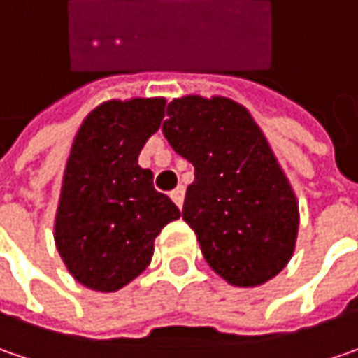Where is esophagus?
Segmentation results:
<instances>
[{
	"label": "esophagus",
	"mask_w": 358,
	"mask_h": 358,
	"mask_svg": "<svg viewBox=\"0 0 358 358\" xmlns=\"http://www.w3.org/2000/svg\"><path fill=\"white\" fill-rule=\"evenodd\" d=\"M170 198L174 200V204H176L178 208H182V204H184V188H182V186H178L176 190H172Z\"/></svg>",
	"instance_id": "esophagus-1"
}]
</instances>
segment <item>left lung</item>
I'll use <instances>...</instances> for the list:
<instances>
[{"mask_svg": "<svg viewBox=\"0 0 358 358\" xmlns=\"http://www.w3.org/2000/svg\"><path fill=\"white\" fill-rule=\"evenodd\" d=\"M166 114L168 144L196 170L182 218L208 266L232 287L268 282L294 255L301 214L264 132L226 96L174 98Z\"/></svg>", "mask_w": 358, "mask_h": 358, "instance_id": "obj_1", "label": "left lung"}]
</instances>
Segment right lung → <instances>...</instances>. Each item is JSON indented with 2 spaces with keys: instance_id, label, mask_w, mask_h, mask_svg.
<instances>
[{
  "instance_id": "add662e5",
  "label": "right lung",
  "mask_w": 358,
  "mask_h": 358,
  "mask_svg": "<svg viewBox=\"0 0 358 358\" xmlns=\"http://www.w3.org/2000/svg\"><path fill=\"white\" fill-rule=\"evenodd\" d=\"M166 98L108 100L73 138L64 168L54 241L71 276L116 292L148 268L154 241L180 210L154 190L138 156L164 117Z\"/></svg>"
}]
</instances>
